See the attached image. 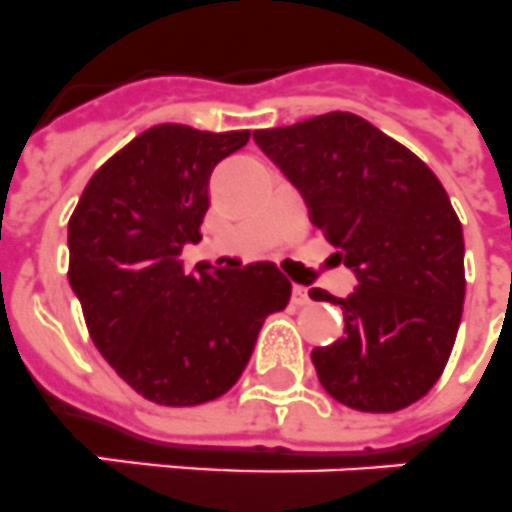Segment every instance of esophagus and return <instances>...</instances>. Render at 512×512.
<instances>
[{
	"mask_svg": "<svg viewBox=\"0 0 512 512\" xmlns=\"http://www.w3.org/2000/svg\"><path fill=\"white\" fill-rule=\"evenodd\" d=\"M291 299H294L296 307H304V304H309L307 289H304V286H294V296H291Z\"/></svg>",
	"mask_w": 512,
	"mask_h": 512,
	"instance_id": "1",
	"label": "esophagus"
}]
</instances>
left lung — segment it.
<instances>
[{
    "mask_svg": "<svg viewBox=\"0 0 512 512\" xmlns=\"http://www.w3.org/2000/svg\"><path fill=\"white\" fill-rule=\"evenodd\" d=\"M257 145L302 190L315 229L356 270L346 330L312 351L320 385L369 414L401 411L432 390L461 325L463 229L432 169L349 111L257 130Z\"/></svg>",
    "mask_w": 512,
    "mask_h": 512,
    "instance_id": "1",
    "label": "left lung"
}]
</instances>
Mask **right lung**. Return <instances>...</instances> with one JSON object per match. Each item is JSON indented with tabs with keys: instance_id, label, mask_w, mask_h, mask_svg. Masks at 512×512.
I'll return each instance as SVG.
<instances>
[{
	"instance_id": "add662e5",
	"label": "right lung",
	"mask_w": 512,
	"mask_h": 512,
	"mask_svg": "<svg viewBox=\"0 0 512 512\" xmlns=\"http://www.w3.org/2000/svg\"><path fill=\"white\" fill-rule=\"evenodd\" d=\"M249 130L158 124L90 176L70 216V278L88 333L117 375L158 406H200L231 390L270 312L289 304L276 263L187 273L210 174Z\"/></svg>"
}]
</instances>
